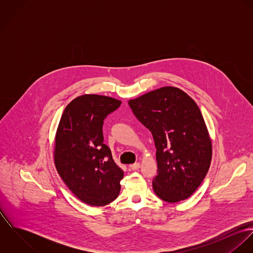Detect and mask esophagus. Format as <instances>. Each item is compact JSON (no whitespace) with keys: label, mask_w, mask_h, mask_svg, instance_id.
<instances>
[{"label":"esophagus","mask_w":253,"mask_h":253,"mask_svg":"<svg viewBox=\"0 0 253 253\" xmlns=\"http://www.w3.org/2000/svg\"><path fill=\"white\" fill-rule=\"evenodd\" d=\"M140 168V164L139 163H135L132 165H129V169L132 170H137Z\"/></svg>","instance_id":"esophagus-1"}]
</instances>
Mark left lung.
Segmentation results:
<instances>
[{"label": "left lung", "instance_id": "left-lung-1", "mask_svg": "<svg viewBox=\"0 0 253 253\" xmlns=\"http://www.w3.org/2000/svg\"><path fill=\"white\" fill-rule=\"evenodd\" d=\"M128 105L155 141V194L168 203L188 199L205 179L212 156L211 139L197 103L180 88L164 86L129 100Z\"/></svg>", "mask_w": 253, "mask_h": 253}]
</instances>
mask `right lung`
I'll use <instances>...</instances> for the list:
<instances>
[{
	"instance_id": "obj_1",
	"label": "right lung",
	"mask_w": 253,
	"mask_h": 253,
	"mask_svg": "<svg viewBox=\"0 0 253 253\" xmlns=\"http://www.w3.org/2000/svg\"><path fill=\"white\" fill-rule=\"evenodd\" d=\"M121 101L84 94L64 110L55 135L54 164L62 180L82 202L103 207L120 194L124 171L103 143V123Z\"/></svg>"
}]
</instances>
